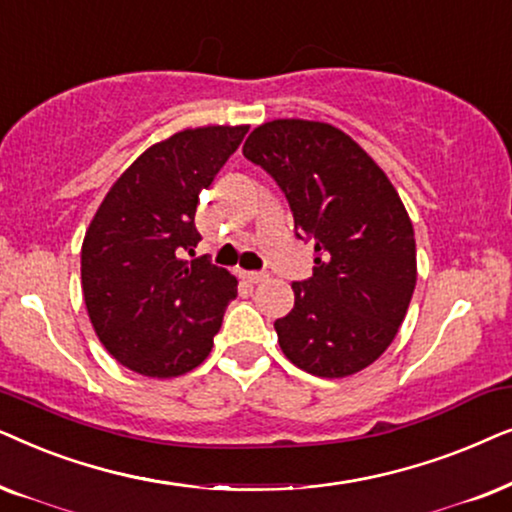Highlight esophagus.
I'll return each instance as SVG.
<instances>
[{
  "label": "esophagus",
  "mask_w": 512,
  "mask_h": 512,
  "mask_svg": "<svg viewBox=\"0 0 512 512\" xmlns=\"http://www.w3.org/2000/svg\"><path fill=\"white\" fill-rule=\"evenodd\" d=\"M238 276L243 278V281H248V283H252V285H257V283H262V281H267V274H260V271H238Z\"/></svg>",
  "instance_id": "obj_1"
}]
</instances>
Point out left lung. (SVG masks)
I'll return each instance as SVG.
<instances>
[{"label":"left lung","mask_w":512,"mask_h":512,"mask_svg":"<svg viewBox=\"0 0 512 512\" xmlns=\"http://www.w3.org/2000/svg\"><path fill=\"white\" fill-rule=\"evenodd\" d=\"M243 156L283 189L297 236L313 245V276L292 283L295 306L274 327L285 358L323 379L372 365L398 335L414 285L410 215L370 154L323 121L257 126Z\"/></svg>","instance_id":"obj_1"}]
</instances>
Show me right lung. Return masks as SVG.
<instances>
[{"label": "right lung", "mask_w": 512, "mask_h": 512, "mask_svg": "<svg viewBox=\"0 0 512 512\" xmlns=\"http://www.w3.org/2000/svg\"><path fill=\"white\" fill-rule=\"evenodd\" d=\"M248 126L187 128L145 149L117 177L81 245V288L109 356L154 379L180 377L213 349L238 281L206 257L199 194L236 152Z\"/></svg>", "instance_id": "right-lung-1"}]
</instances>
